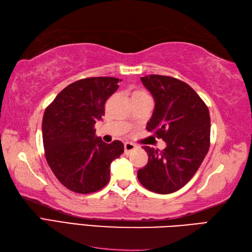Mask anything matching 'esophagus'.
<instances>
[{
  "label": "esophagus",
  "mask_w": 252,
  "mask_h": 252,
  "mask_svg": "<svg viewBox=\"0 0 252 252\" xmlns=\"http://www.w3.org/2000/svg\"><path fill=\"white\" fill-rule=\"evenodd\" d=\"M136 145L134 144H132V143H129V142H127V143H125L124 144V152H125V154H129L130 152H132L134 149H136Z\"/></svg>",
  "instance_id": "esophagus-1"
}]
</instances>
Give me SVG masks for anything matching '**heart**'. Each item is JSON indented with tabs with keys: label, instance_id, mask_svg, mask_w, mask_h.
Listing matches in <instances>:
<instances>
[{
	"label": "heart",
	"instance_id": "1",
	"mask_svg": "<svg viewBox=\"0 0 252 252\" xmlns=\"http://www.w3.org/2000/svg\"><path fill=\"white\" fill-rule=\"evenodd\" d=\"M144 97H150V95L147 94L145 91L133 90L131 92V99H139V98H144Z\"/></svg>",
	"mask_w": 252,
	"mask_h": 252
}]
</instances>
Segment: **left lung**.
Instances as JSON below:
<instances>
[{
  "label": "left lung",
  "instance_id": "8db88e82",
  "mask_svg": "<svg viewBox=\"0 0 252 252\" xmlns=\"http://www.w3.org/2000/svg\"><path fill=\"white\" fill-rule=\"evenodd\" d=\"M155 100L146 129L161 138V152L143 146L149 155L138 179L146 189L167 194L192 179L210 149L211 119L208 108L194 90L179 79L151 75L141 77Z\"/></svg>",
  "mask_w": 252,
  "mask_h": 252
}]
</instances>
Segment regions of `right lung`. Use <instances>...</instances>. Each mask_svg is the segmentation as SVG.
<instances>
[{"label": "right lung", "instance_id": "1", "mask_svg": "<svg viewBox=\"0 0 252 252\" xmlns=\"http://www.w3.org/2000/svg\"><path fill=\"white\" fill-rule=\"evenodd\" d=\"M119 82L113 77L81 79L61 91L45 110L42 142L47 162L73 192L92 193L105 187L110 164L124 152L121 141L103 142L94 128Z\"/></svg>", "mask_w": 252, "mask_h": 252}]
</instances>
